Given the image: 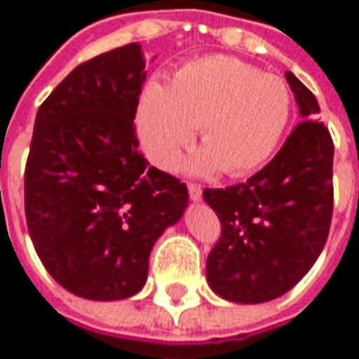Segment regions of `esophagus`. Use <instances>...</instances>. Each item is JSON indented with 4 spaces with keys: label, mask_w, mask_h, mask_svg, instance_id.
Returning <instances> with one entry per match:
<instances>
[{
    "label": "esophagus",
    "mask_w": 359,
    "mask_h": 359,
    "mask_svg": "<svg viewBox=\"0 0 359 359\" xmlns=\"http://www.w3.org/2000/svg\"><path fill=\"white\" fill-rule=\"evenodd\" d=\"M188 194H190V198H192L194 202L202 200V187L196 184V182H188Z\"/></svg>",
    "instance_id": "esophagus-1"
}]
</instances>
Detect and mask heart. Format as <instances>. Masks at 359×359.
<instances>
[{
    "instance_id": "1",
    "label": "heart",
    "mask_w": 359,
    "mask_h": 359,
    "mask_svg": "<svg viewBox=\"0 0 359 359\" xmlns=\"http://www.w3.org/2000/svg\"><path fill=\"white\" fill-rule=\"evenodd\" d=\"M290 117V92L283 79L233 57H205L180 67L169 88L149 84L136 113L148 157L172 169L194 140L205 148L192 159L194 171L248 175L277 148Z\"/></svg>"
}]
</instances>
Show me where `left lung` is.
<instances>
[{
	"label": "left lung",
	"mask_w": 359,
	"mask_h": 359,
	"mask_svg": "<svg viewBox=\"0 0 359 359\" xmlns=\"http://www.w3.org/2000/svg\"><path fill=\"white\" fill-rule=\"evenodd\" d=\"M285 74L304 118L246 182L203 190L221 223L205 273L225 300L262 304L288 292L316 264L331 229L334 144L316 118V95Z\"/></svg>",
	"instance_id": "left-lung-1"
}]
</instances>
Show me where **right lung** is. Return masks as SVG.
Returning <instances> with one entry per match:
<instances>
[{
    "label": "right lung",
    "mask_w": 359,
    "mask_h": 359,
    "mask_svg": "<svg viewBox=\"0 0 359 359\" xmlns=\"http://www.w3.org/2000/svg\"><path fill=\"white\" fill-rule=\"evenodd\" d=\"M146 61L138 43L84 61L40 105L25 169L36 254L69 292L123 300L188 203V188L149 167L134 117Z\"/></svg>",
    "instance_id": "add662e5"
}]
</instances>
